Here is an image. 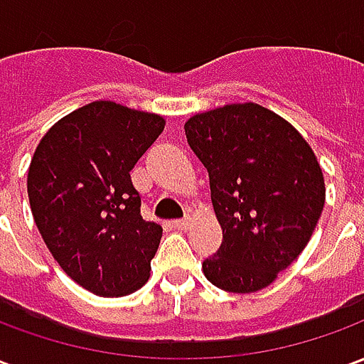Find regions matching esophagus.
I'll use <instances>...</instances> for the list:
<instances>
[{
    "label": "esophagus",
    "mask_w": 364,
    "mask_h": 364,
    "mask_svg": "<svg viewBox=\"0 0 364 364\" xmlns=\"http://www.w3.org/2000/svg\"><path fill=\"white\" fill-rule=\"evenodd\" d=\"M189 224H191L189 218H179V220H173V228L187 230L189 228Z\"/></svg>",
    "instance_id": "1"
}]
</instances>
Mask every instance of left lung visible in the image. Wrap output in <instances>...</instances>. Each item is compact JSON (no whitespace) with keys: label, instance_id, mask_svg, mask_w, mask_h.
<instances>
[{"label":"left lung","instance_id":"8db88e82","mask_svg":"<svg viewBox=\"0 0 364 364\" xmlns=\"http://www.w3.org/2000/svg\"><path fill=\"white\" fill-rule=\"evenodd\" d=\"M210 179L222 245L203 273L228 292L269 287L310 242L326 185L310 144L257 103H234L185 122Z\"/></svg>","mask_w":364,"mask_h":364}]
</instances>
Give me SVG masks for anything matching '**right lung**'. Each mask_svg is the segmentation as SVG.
<instances>
[{
	"label": "right lung",
	"instance_id": "add662e5",
	"mask_svg": "<svg viewBox=\"0 0 364 364\" xmlns=\"http://www.w3.org/2000/svg\"><path fill=\"white\" fill-rule=\"evenodd\" d=\"M166 120L112 101H93L58 120L31 159L27 193L52 257L97 296L146 284L161 226L140 214L130 171Z\"/></svg>",
	"mask_w": 364,
	"mask_h": 364
}]
</instances>
